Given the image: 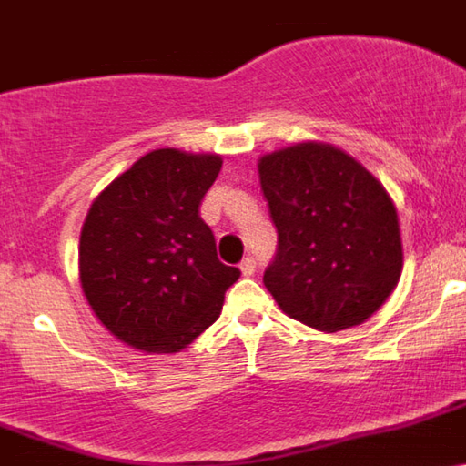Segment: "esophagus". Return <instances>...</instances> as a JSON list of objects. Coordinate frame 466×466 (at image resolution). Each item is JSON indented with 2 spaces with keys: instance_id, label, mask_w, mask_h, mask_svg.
<instances>
[{
  "instance_id": "esophagus-1",
  "label": "esophagus",
  "mask_w": 466,
  "mask_h": 466,
  "mask_svg": "<svg viewBox=\"0 0 466 466\" xmlns=\"http://www.w3.org/2000/svg\"><path fill=\"white\" fill-rule=\"evenodd\" d=\"M239 271H242V276H253V271H256V260H253V258H244V260L239 262Z\"/></svg>"
}]
</instances>
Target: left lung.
<instances>
[{"label":"left lung","mask_w":466,"mask_h":466,"mask_svg":"<svg viewBox=\"0 0 466 466\" xmlns=\"http://www.w3.org/2000/svg\"><path fill=\"white\" fill-rule=\"evenodd\" d=\"M258 174L279 231L262 283L280 310L326 333L370 319L403 271L399 215L383 183L315 140L265 154Z\"/></svg>","instance_id":"8db88e82"}]
</instances>
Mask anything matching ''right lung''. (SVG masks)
Segmentation results:
<instances>
[{
  "mask_svg": "<svg viewBox=\"0 0 466 466\" xmlns=\"http://www.w3.org/2000/svg\"><path fill=\"white\" fill-rule=\"evenodd\" d=\"M222 156L154 149L92 201L78 239V279L96 319L128 347L178 353L222 312L239 279L219 262L199 218Z\"/></svg>",
  "mask_w": 466,
  "mask_h": 466,
  "instance_id": "1",
  "label": "right lung"
}]
</instances>
